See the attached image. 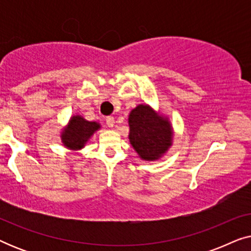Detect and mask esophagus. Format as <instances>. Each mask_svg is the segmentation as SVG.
Segmentation results:
<instances>
[{"label":"esophagus","mask_w":251,"mask_h":251,"mask_svg":"<svg viewBox=\"0 0 251 251\" xmlns=\"http://www.w3.org/2000/svg\"><path fill=\"white\" fill-rule=\"evenodd\" d=\"M114 123L115 120L113 116H107V118H106V125H107L109 128H113V126H114Z\"/></svg>","instance_id":"1"}]
</instances>
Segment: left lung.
Here are the masks:
<instances>
[{"label": "left lung", "mask_w": 251, "mask_h": 251, "mask_svg": "<svg viewBox=\"0 0 251 251\" xmlns=\"http://www.w3.org/2000/svg\"><path fill=\"white\" fill-rule=\"evenodd\" d=\"M129 140L140 159L159 160L173 145V126L168 118L150 105H138L129 114Z\"/></svg>", "instance_id": "1"}]
</instances>
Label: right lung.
Listing matches in <instances>:
<instances>
[{
	"mask_svg": "<svg viewBox=\"0 0 251 251\" xmlns=\"http://www.w3.org/2000/svg\"><path fill=\"white\" fill-rule=\"evenodd\" d=\"M99 129V123L87 121L81 115H74L71 118L68 126L61 131V142L67 149L78 151L83 149L91 136Z\"/></svg>",
	"mask_w": 251,
	"mask_h": 251,
	"instance_id": "right-lung-1",
	"label": "right lung"
}]
</instances>
